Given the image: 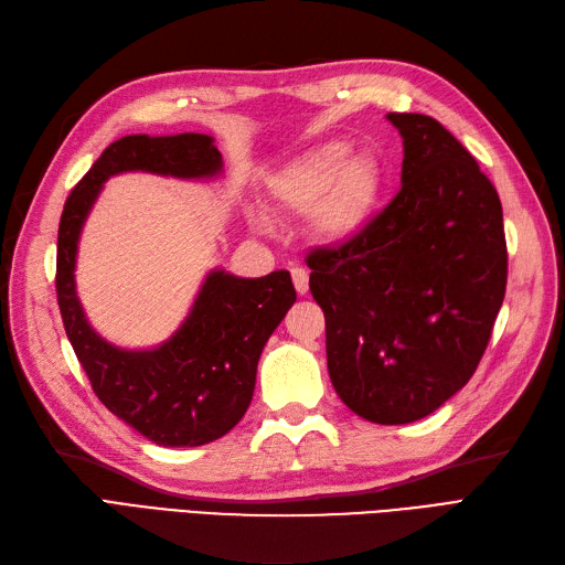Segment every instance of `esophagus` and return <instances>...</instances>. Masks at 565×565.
<instances>
[{"mask_svg": "<svg viewBox=\"0 0 565 565\" xmlns=\"http://www.w3.org/2000/svg\"><path fill=\"white\" fill-rule=\"evenodd\" d=\"M292 282H295V289L299 295H306L309 292V270L306 268H292Z\"/></svg>", "mask_w": 565, "mask_h": 565, "instance_id": "34e87169", "label": "esophagus"}]
</instances>
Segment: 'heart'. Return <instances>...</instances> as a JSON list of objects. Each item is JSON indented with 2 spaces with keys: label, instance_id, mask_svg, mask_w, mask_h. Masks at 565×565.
<instances>
[{
  "label": "heart",
  "instance_id": "heart-1",
  "mask_svg": "<svg viewBox=\"0 0 565 565\" xmlns=\"http://www.w3.org/2000/svg\"><path fill=\"white\" fill-rule=\"evenodd\" d=\"M382 185L384 167L372 150L334 139L289 160L270 179V198L282 212L309 214L322 241L347 243L370 224Z\"/></svg>",
  "mask_w": 565,
  "mask_h": 565
}]
</instances>
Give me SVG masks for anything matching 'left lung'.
I'll use <instances>...</instances> for the list:
<instances>
[{
  "label": "left lung",
  "instance_id": "8db88e82",
  "mask_svg": "<svg viewBox=\"0 0 565 565\" xmlns=\"http://www.w3.org/2000/svg\"><path fill=\"white\" fill-rule=\"evenodd\" d=\"M401 191L347 243L306 254L339 398L377 424L431 415L488 349L507 289L502 202L438 119L388 113Z\"/></svg>",
  "mask_w": 565,
  "mask_h": 565
}]
</instances>
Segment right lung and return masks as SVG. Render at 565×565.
Returning a JSON list of instances; mask_svg holds the SVG:
<instances>
[{
    "instance_id": "1",
    "label": "right lung",
    "mask_w": 565,
    "mask_h": 565,
    "mask_svg": "<svg viewBox=\"0 0 565 565\" xmlns=\"http://www.w3.org/2000/svg\"><path fill=\"white\" fill-rule=\"evenodd\" d=\"M143 169L183 179L212 177L221 152L212 136L131 134L110 143L67 195L58 224L56 297L82 370L115 417L164 448L204 446L228 434L252 403L256 365L268 337L297 301L287 270L235 278L214 270L181 330L152 351H119L100 339L75 295V252L100 183Z\"/></svg>"
}]
</instances>
